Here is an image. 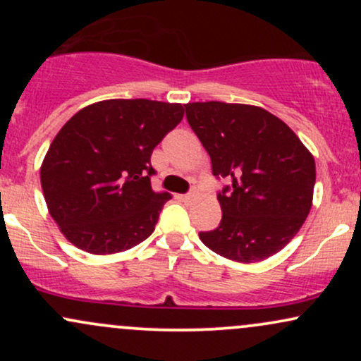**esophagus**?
<instances>
[{
	"label": "esophagus",
	"instance_id": "esophagus-1",
	"mask_svg": "<svg viewBox=\"0 0 361 361\" xmlns=\"http://www.w3.org/2000/svg\"><path fill=\"white\" fill-rule=\"evenodd\" d=\"M195 197H197V188H192V192L183 195V197H181V198H183L185 202H192V200H195Z\"/></svg>",
	"mask_w": 361,
	"mask_h": 361
}]
</instances>
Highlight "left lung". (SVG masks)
<instances>
[{
    "mask_svg": "<svg viewBox=\"0 0 361 361\" xmlns=\"http://www.w3.org/2000/svg\"><path fill=\"white\" fill-rule=\"evenodd\" d=\"M186 120L209 152L217 193L219 227L200 233L217 255L256 263L283 250L312 207L316 163L295 132L259 106L186 103Z\"/></svg>",
    "mask_w": 361,
    "mask_h": 361,
    "instance_id": "1",
    "label": "left lung"
}]
</instances>
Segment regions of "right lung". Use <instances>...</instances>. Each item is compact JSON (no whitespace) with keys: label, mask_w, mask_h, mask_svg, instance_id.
I'll return each instance as SVG.
<instances>
[{"label":"right lung","mask_w":361,"mask_h":361,"mask_svg":"<svg viewBox=\"0 0 361 361\" xmlns=\"http://www.w3.org/2000/svg\"><path fill=\"white\" fill-rule=\"evenodd\" d=\"M183 114L180 103L105 100L64 123L44 157L40 183L69 243L111 255L152 234L171 197L152 192L151 154Z\"/></svg>","instance_id":"1"}]
</instances>
